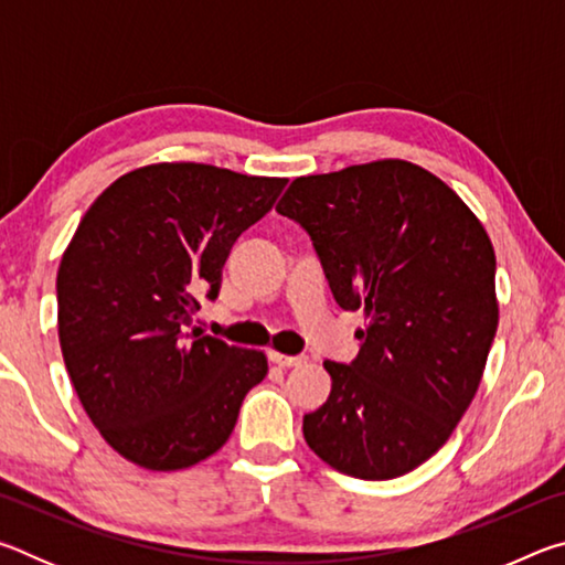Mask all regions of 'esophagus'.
<instances>
[{
  "instance_id": "esophagus-1",
  "label": "esophagus",
  "mask_w": 565,
  "mask_h": 565,
  "mask_svg": "<svg viewBox=\"0 0 565 565\" xmlns=\"http://www.w3.org/2000/svg\"><path fill=\"white\" fill-rule=\"evenodd\" d=\"M269 359L276 363V366L281 369H294V366H301V363L306 361L303 356H286V353H279V351H271Z\"/></svg>"
}]
</instances>
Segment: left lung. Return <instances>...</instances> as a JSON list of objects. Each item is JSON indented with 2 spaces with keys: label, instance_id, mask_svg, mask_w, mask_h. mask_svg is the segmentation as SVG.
Masks as SVG:
<instances>
[{
  "label": "left lung",
  "instance_id": "obj_1",
  "mask_svg": "<svg viewBox=\"0 0 565 565\" xmlns=\"http://www.w3.org/2000/svg\"><path fill=\"white\" fill-rule=\"evenodd\" d=\"M276 212L317 246L359 356L323 361L327 404L303 438L337 471L386 481L441 448L481 384L499 327L495 254L478 216L424 167L376 159L299 177Z\"/></svg>",
  "mask_w": 565,
  "mask_h": 565
}]
</instances>
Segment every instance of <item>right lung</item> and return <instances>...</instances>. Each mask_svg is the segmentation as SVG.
Returning <instances> with one entry per match:
<instances>
[{
    "instance_id": "right-lung-1",
    "label": "right lung",
    "mask_w": 565,
    "mask_h": 565,
    "mask_svg": "<svg viewBox=\"0 0 565 565\" xmlns=\"http://www.w3.org/2000/svg\"><path fill=\"white\" fill-rule=\"evenodd\" d=\"M286 181L161 161L119 177L82 216L56 271L60 347L92 424L127 461L149 471L204 461L269 371L264 351L189 327Z\"/></svg>"
}]
</instances>
